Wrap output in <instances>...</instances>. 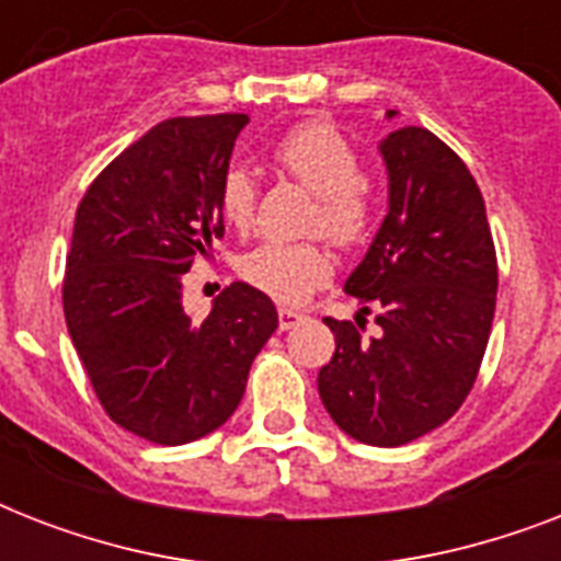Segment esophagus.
Listing matches in <instances>:
<instances>
[{"label": "esophagus", "mask_w": 561, "mask_h": 561, "mask_svg": "<svg viewBox=\"0 0 561 561\" xmlns=\"http://www.w3.org/2000/svg\"><path fill=\"white\" fill-rule=\"evenodd\" d=\"M302 311H297V308H279V329L282 332H288V329H294V325L302 320Z\"/></svg>", "instance_id": "1"}]
</instances>
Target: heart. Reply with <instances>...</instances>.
<instances>
[{"label": "heart", "mask_w": 561, "mask_h": 561, "mask_svg": "<svg viewBox=\"0 0 561 561\" xmlns=\"http://www.w3.org/2000/svg\"><path fill=\"white\" fill-rule=\"evenodd\" d=\"M282 174L317 194L308 232H323L337 247L364 244L373 232L375 201L360 178L364 162L358 148L325 122H306L282 136L273 148ZM255 180L247 169H229L220 180V211L236 229L255 220ZM238 273L255 290L276 302L294 306L332 279L334 262L323 241H264L241 259Z\"/></svg>", "instance_id": "heart-1"}]
</instances>
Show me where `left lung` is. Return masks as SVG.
Wrapping results in <instances>:
<instances>
[{
	"mask_svg": "<svg viewBox=\"0 0 561 561\" xmlns=\"http://www.w3.org/2000/svg\"><path fill=\"white\" fill-rule=\"evenodd\" d=\"M392 116V110L387 113ZM390 211L346 279L360 313L376 308L378 339L325 317L332 360L317 390L341 431L396 448L460 410L486 352L497 294V255L486 206L466 162L425 127L381 142Z\"/></svg>",
	"mask_w": 561,
	"mask_h": 561,
	"instance_id": "obj_1",
	"label": "left lung"
}]
</instances>
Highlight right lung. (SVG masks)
Listing matches in <instances>:
<instances>
[{
  "instance_id": "obj_1",
  "label": "right lung",
  "mask_w": 561,
  "mask_h": 561,
  "mask_svg": "<svg viewBox=\"0 0 561 561\" xmlns=\"http://www.w3.org/2000/svg\"><path fill=\"white\" fill-rule=\"evenodd\" d=\"M247 113L169 118L83 194L66 255L64 314L101 408L157 445L211 434L244 396L279 317L232 282L209 317L183 308V273L224 238L220 180Z\"/></svg>"
}]
</instances>
